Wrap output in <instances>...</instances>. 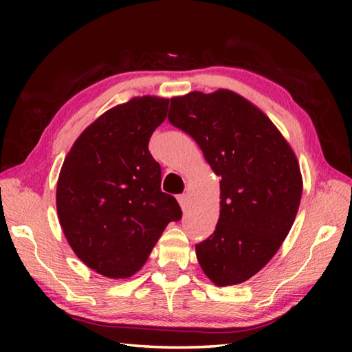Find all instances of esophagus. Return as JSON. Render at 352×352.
Listing matches in <instances>:
<instances>
[{"label": "esophagus", "instance_id": "34e87169", "mask_svg": "<svg viewBox=\"0 0 352 352\" xmlns=\"http://www.w3.org/2000/svg\"><path fill=\"white\" fill-rule=\"evenodd\" d=\"M177 199H178V203H180L182 210L184 212L186 208L189 207V199H188V195H186V193H182V195H178V197H177Z\"/></svg>", "mask_w": 352, "mask_h": 352}]
</instances>
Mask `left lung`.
I'll return each mask as SVG.
<instances>
[{
  "label": "left lung",
  "mask_w": 352,
  "mask_h": 352,
  "mask_svg": "<svg viewBox=\"0 0 352 352\" xmlns=\"http://www.w3.org/2000/svg\"><path fill=\"white\" fill-rule=\"evenodd\" d=\"M169 122L188 133L221 178V213L195 246L216 286L250 280L278 251L302 193L296 155L263 111L226 89L170 98Z\"/></svg>",
  "instance_id": "8db88e82"
}]
</instances>
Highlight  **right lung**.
Segmentation results:
<instances>
[{
	"label": "right lung",
	"instance_id": "add662e5",
	"mask_svg": "<svg viewBox=\"0 0 352 352\" xmlns=\"http://www.w3.org/2000/svg\"><path fill=\"white\" fill-rule=\"evenodd\" d=\"M168 106L169 100L138 96L107 110L80 134L58 175L63 233L77 257L109 278L136 274L168 223L182 219L148 149Z\"/></svg>",
	"mask_w": 352,
	"mask_h": 352
}]
</instances>
